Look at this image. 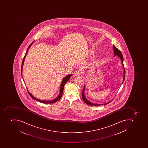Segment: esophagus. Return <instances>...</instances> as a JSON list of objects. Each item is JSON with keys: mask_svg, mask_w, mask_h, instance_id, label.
Segmentation results:
<instances>
[{"mask_svg": "<svg viewBox=\"0 0 148 148\" xmlns=\"http://www.w3.org/2000/svg\"><path fill=\"white\" fill-rule=\"evenodd\" d=\"M82 72L79 70H76L75 72V75L76 76H79L82 75Z\"/></svg>", "mask_w": 148, "mask_h": 148, "instance_id": "esophagus-1", "label": "esophagus"}]
</instances>
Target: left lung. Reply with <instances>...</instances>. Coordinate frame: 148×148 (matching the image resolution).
<instances>
[{
  "label": "left lung",
  "mask_w": 148,
  "mask_h": 148,
  "mask_svg": "<svg viewBox=\"0 0 148 148\" xmlns=\"http://www.w3.org/2000/svg\"><path fill=\"white\" fill-rule=\"evenodd\" d=\"M113 50H114V56H116H116H119V57H120V59H121V62H122V64L123 66H124L123 63V56L122 53H121V52L120 51V50H119V49H117V48H116V47L114 45H113ZM125 69L124 68V69H123V82H124V80H125ZM85 89V85H84V88H83V90L82 93V99L83 100V101H84L85 102V103H86V104H87V105H90V106H102V105H106V104H108V103H110V102L107 103H106V104H96L90 102L88 100L86 99V97H85V95H84Z\"/></svg>",
  "instance_id": "obj_1"
}]
</instances>
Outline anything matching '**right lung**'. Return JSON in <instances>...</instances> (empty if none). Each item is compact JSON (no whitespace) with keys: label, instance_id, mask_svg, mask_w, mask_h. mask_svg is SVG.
<instances>
[{"label":"right lung","instance_id":"obj_1","mask_svg":"<svg viewBox=\"0 0 148 148\" xmlns=\"http://www.w3.org/2000/svg\"><path fill=\"white\" fill-rule=\"evenodd\" d=\"M33 42H34V41H33V42H32L29 45V46L28 47V49H27V51L26 52L25 55V56L23 57V60L22 63V66H21V75H22V72L23 65V62H24V61H25V58L26 56L27 55V53H28L29 49V48H30V47H31V46H32V44ZM71 76H72V75H71H71H68V76H66V77H64V78H63V79H62V83H61L59 95L57 97L56 99H55L54 100H49V101H45V100H40V99H37L36 98L34 97V96H33L32 95V94H30V92L28 91V89H27V90H28V93H29V94L30 95V96L31 97L32 99H35V100H37V101L40 102L42 103H45V104H51V103H56V102H57V101H58L59 100L61 99V97H62V92H63L64 86L65 85L66 82H68V81H69V79H70V78H71Z\"/></svg>","mask_w":148,"mask_h":148}]
</instances>
